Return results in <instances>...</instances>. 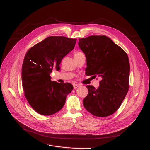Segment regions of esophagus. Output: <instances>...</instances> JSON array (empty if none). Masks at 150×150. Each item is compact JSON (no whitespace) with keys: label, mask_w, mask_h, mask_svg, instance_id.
<instances>
[{"label":"esophagus","mask_w":150,"mask_h":150,"mask_svg":"<svg viewBox=\"0 0 150 150\" xmlns=\"http://www.w3.org/2000/svg\"><path fill=\"white\" fill-rule=\"evenodd\" d=\"M73 85H74V89L77 88L80 86V85H79V84H77V83H74Z\"/></svg>","instance_id":"esophagus-1"}]
</instances>
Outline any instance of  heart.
Masks as SVG:
<instances>
[{"instance_id": "obj_1", "label": "heart", "mask_w": 150, "mask_h": 150, "mask_svg": "<svg viewBox=\"0 0 150 150\" xmlns=\"http://www.w3.org/2000/svg\"><path fill=\"white\" fill-rule=\"evenodd\" d=\"M83 54L82 52H80V51H76V52L74 53V57L75 56H78V55H80V54Z\"/></svg>"}]
</instances>
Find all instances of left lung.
<instances>
[{"label":"left lung","mask_w":150,"mask_h":150,"mask_svg":"<svg viewBox=\"0 0 150 150\" xmlns=\"http://www.w3.org/2000/svg\"><path fill=\"white\" fill-rule=\"evenodd\" d=\"M79 48L87 59L85 74L102 78L96 89L87 85L85 108L97 117L114 114L121 106L129 90L130 65L127 54L106 36L79 39Z\"/></svg>","instance_id":"obj_1"}]
</instances>
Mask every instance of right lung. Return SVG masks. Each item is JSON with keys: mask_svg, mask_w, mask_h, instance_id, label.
Here are the masks:
<instances>
[{"mask_svg": "<svg viewBox=\"0 0 150 150\" xmlns=\"http://www.w3.org/2000/svg\"><path fill=\"white\" fill-rule=\"evenodd\" d=\"M76 39L49 36L33 46L25 55L22 67L24 96L36 112L50 115L65 105L66 97L74 88L70 83L51 80L53 69L59 70L63 58L74 48Z\"/></svg>", "mask_w": 150, "mask_h": 150, "instance_id": "add662e5", "label": "right lung"}]
</instances>
